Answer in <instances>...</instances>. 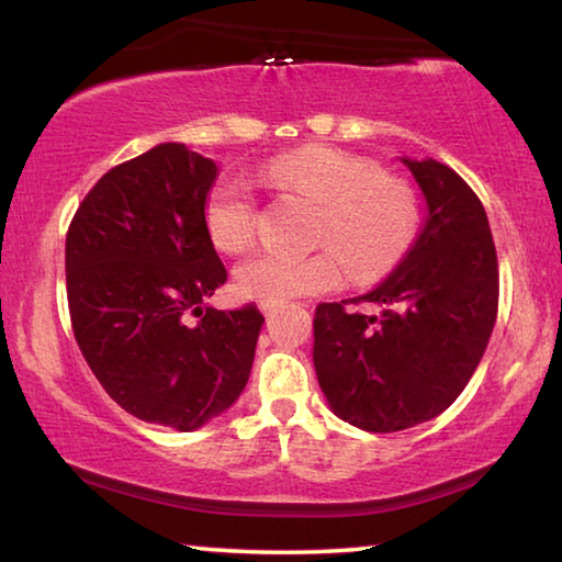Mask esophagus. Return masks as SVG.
Returning <instances> with one entry per match:
<instances>
[{"mask_svg": "<svg viewBox=\"0 0 562 562\" xmlns=\"http://www.w3.org/2000/svg\"><path fill=\"white\" fill-rule=\"evenodd\" d=\"M260 310H262V315H265V317H274V315H278V312L282 310V304H274V302H260Z\"/></svg>", "mask_w": 562, "mask_h": 562, "instance_id": "1", "label": "esophagus"}]
</instances>
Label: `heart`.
<instances>
[{"label": "heart", "instance_id": "b5f03b06", "mask_svg": "<svg viewBox=\"0 0 562 562\" xmlns=\"http://www.w3.org/2000/svg\"><path fill=\"white\" fill-rule=\"evenodd\" d=\"M268 186L292 190L319 205L310 255L260 252L235 268V290L247 300L282 304L327 292L345 280L374 282L404 258L414 243L418 207L402 178L386 176L369 158L339 148L307 146L272 158L260 170ZM211 243L227 255L245 252L255 240L258 203L237 178H223L203 205Z\"/></svg>", "mask_w": 562, "mask_h": 562}]
</instances>
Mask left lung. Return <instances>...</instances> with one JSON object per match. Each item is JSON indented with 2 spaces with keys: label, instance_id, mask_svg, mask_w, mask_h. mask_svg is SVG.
<instances>
[{
  "label": "left lung",
  "instance_id": "8db88e82",
  "mask_svg": "<svg viewBox=\"0 0 562 562\" xmlns=\"http://www.w3.org/2000/svg\"><path fill=\"white\" fill-rule=\"evenodd\" d=\"M424 195V223L389 278L315 312L319 389L331 412L374 434L446 412L488 347L498 312V260L486 211L465 180L434 158H398Z\"/></svg>",
  "mask_w": 562,
  "mask_h": 562
}]
</instances>
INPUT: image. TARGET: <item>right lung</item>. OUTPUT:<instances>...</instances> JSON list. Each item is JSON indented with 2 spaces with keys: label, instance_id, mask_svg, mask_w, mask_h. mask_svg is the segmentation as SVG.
I'll list each match as a JSON object with an SVG mask.
<instances>
[{
  "label": "right lung",
  "instance_id": "add662e5",
  "mask_svg": "<svg viewBox=\"0 0 562 562\" xmlns=\"http://www.w3.org/2000/svg\"><path fill=\"white\" fill-rule=\"evenodd\" d=\"M213 158L158 144L111 168L66 233L74 337L123 412L195 431L250 379L265 317L203 304L227 280L203 225ZM202 319L187 325V312Z\"/></svg>",
  "mask_w": 562,
  "mask_h": 562
}]
</instances>
